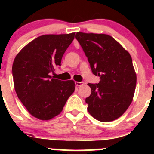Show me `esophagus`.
I'll use <instances>...</instances> for the list:
<instances>
[{
  "instance_id": "esophagus-1",
  "label": "esophagus",
  "mask_w": 154,
  "mask_h": 154,
  "mask_svg": "<svg viewBox=\"0 0 154 154\" xmlns=\"http://www.w3.org/2000/svg\"><path fill=\"white\" fill-rule=\"evenodd\" d=\"M83 84H84V82H75V85L77 86H81Z\"/></svg>"
}]
</instances>
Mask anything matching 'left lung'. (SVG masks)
<instances>
[{"mask_svg":"<svg viewBox=\"0 0 154 154\" xmlns=\"http://www.w3.org/2000/svg\"><path fill=\"white\" fill-rule=\"evenodd\" d=\"M75 38L88 57L98 84L88 83V111L103 122L115 120L126 111L135 93L136 74L130 54L110 35L77 32Z\"/></svg>","mask_w":154,"mask_h":154,"instance_id":"obj_1","label":"left lung"}]
</instances>
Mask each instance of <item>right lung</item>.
<instances>
[{
	"label": "right lung",
	"mask_w": 154,
	"mask_h": 154,
	"mask_svg": "<svg viewBox=\"0 0 154 154\" xmlns=\"http://www.w3.org/2000/svg\"><path fill=\"white\" fill-rule=\"evenodd\" d=\"M75 35L38 37L23 48L14 61L12 75L17 96L29 114L39 119L48 120L59 114L75 91L73 80L51 76L56 67L61 66Z\"/></svg>",
	"instance_id": "1"
}]
</instances>
